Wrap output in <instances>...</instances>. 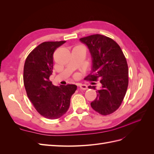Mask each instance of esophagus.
Wrapping results in <instances>:
<instances>
[{
  "label": "esophagus",
  "mask_w": 154,
  "mask_h": 154,
  "mask_svg": "<svg viewBox=\"0 0 154 154\" xmlns=\"http://www.w3.org/2000/svg\"><path fill=\"white\" fill-rule=\"evenodd\" d=\"M79 87L82 90H87V85L85 84H80L79 85Z\"/></svg>",
  "instance_id": "1"
}]
</instances>
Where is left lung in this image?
I'll list each match as a JSON object with an SVG mask.
<instances>
[{"label": "left lung", "mask_w": 154, "mask_h": 154, "mask_svg": "<svg viewBox=\"0 0 154 154\" xmlns=\"http://www.w3.org/2000/svg\"><path fill=\"white\" fill-rule=\"evenodd\" d=\"M87 45L91 56V80H100L101 87L92 108L101 115L113 113L122 104L128 85L127 60L119 45L101 35H93L80 39ZM96 89V86H88Z\"/></svg>", "instance_id": "obj_1"}]
</instances>
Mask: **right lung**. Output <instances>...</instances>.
Instances as JSON below:
<instances>
[{"label": "right lung", "mask_w": 154, "mask_h": 154, "mask_svg": "<svg viewBox=\"0 0 154 154\" xmlns=\"http://www.w3.org/2000/svg\"><path fill=\"white\" fill-rule=\"evenodd\" d=\"M66 41L45 42L27 56L24 67V84L27 97L38 112L49 119H58L69 108L77 86H55L49 81L55 49Z\"/></svg>", "instance_id": "right-lung-1"}]
</instances>
